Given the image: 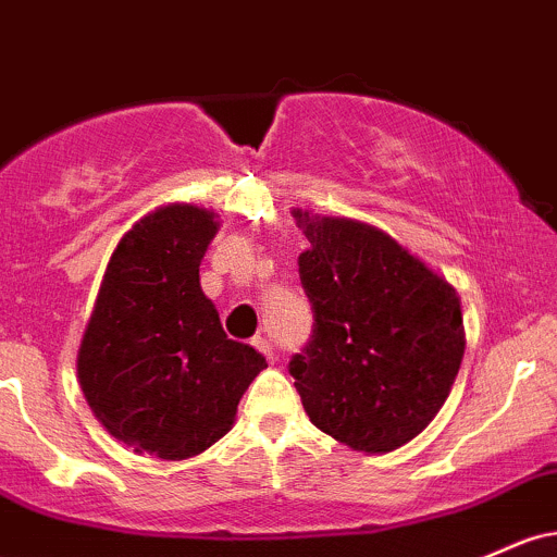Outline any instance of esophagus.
I'll list each match as a JSON object with an SVG mask.
<instances>
[{"label": "esophagus", "instance_id": "34e87169", "mask_svg": "<svg viewBox=\"0 0 557 557\" xmlns=\"http://www.w3.org/2000/svg\"><path fill=\"white\" fill-rule=\"evenodd\" d=\"M250 344H253L256 348H259L261 354H264V357H267V362H272V364H274V359H277V357H274L272 346H269V341L264 338V335H253V341H250Z\"/></svg>", "mask_w": 557, "mask_h": 557}]
</instances>
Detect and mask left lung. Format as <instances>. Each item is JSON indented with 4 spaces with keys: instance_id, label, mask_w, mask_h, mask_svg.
Wrapping results in <instances>:
<instances>
[{
    "instance_id": "1",
    "label": "left lung",
    "mask_w": 557,
    "mask_h": 557,
    "mask_svg": "<svg viewBox=\"0 0 557 557\" xmlns=\"http://www.w3.org/2000/svg\"><path fill=\"white\" fill-rule=\"evenodd\" d=\"M314 330L290 375L309 420L348 449L386 455L447 401L466 354L460 296L381 227L293 209Z\"/></svg>"
}]
</instances>
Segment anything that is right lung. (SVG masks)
I'll list each match as a JSON object with an SVG mask.
<instances>
[{"label":"right lung","mask_w":557,"mask_h":557,"mask_svg":"<svg viewBox=\"0 0 557 557\" xmlns=\"http://www.w3.org/2000/svg\"><path fill=\"white\" fill-rule=\"evenodd\" d=\"M219 216L195 203L150 211L102 274L78 346V383L113 438L161 460H187L235 425L267 359L230 341L200 290V259Z\"/></svg>","instance_id":"add662e5"}]
</instances>
